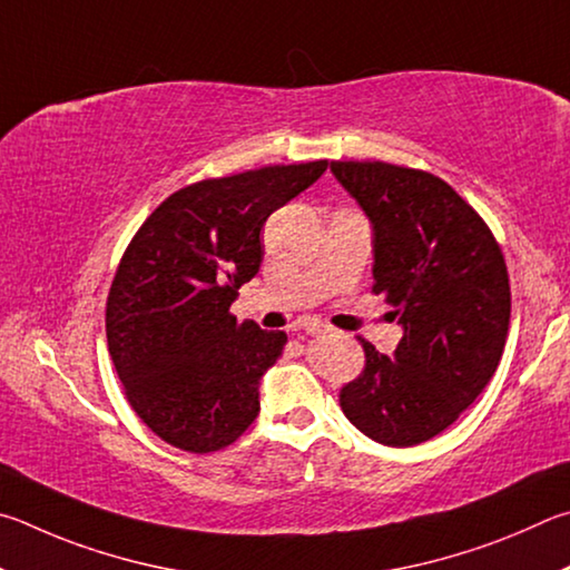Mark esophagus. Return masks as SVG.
Masks as SVG:
<instances>
[{"label": "esophagus", "mask_w": 570, "mask_h": 570, "mask_svg": "<svg viewBox=\"0 0 570 570\" xmlns=\"http://www.w3.org/2000/svg\"><path fill=\"white\" fill-rule=\"evenodd\" d=\"M303 331H305V335H313L315 337V335H325L327 327L321 325V323H305Z\"/></svg>", "instance_id": "obj_1"}]
</instances>
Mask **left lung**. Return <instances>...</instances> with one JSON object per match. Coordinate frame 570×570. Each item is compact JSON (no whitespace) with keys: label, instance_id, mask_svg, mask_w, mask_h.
I'll use <instances>...</instances> for the list:
<instances>
[{"label":"left lung","instance_id":"1","mask_svg":"<svg viewBox=\"0 0 570 570\" xmlns=\"http://www.w3.org/2000/svg\"><path fill=\"white\" fill-rule=\"evenodd\" d=\"M333 175L373 223V293L403 337L393 357L357 337L361 375L341 407L375 443L407 448L455 423L501 363L511 283L491 227L445 179L381 159H335Z\"/></svg>","mask_w":570,"mask_h":570}]
</instances>
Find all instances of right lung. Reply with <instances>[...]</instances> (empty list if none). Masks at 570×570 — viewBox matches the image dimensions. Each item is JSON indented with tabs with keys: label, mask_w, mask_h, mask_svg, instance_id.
I'll return each instance as SVG.
<instances>
[{
	"label": "right lung",
	"mask_w": 570,
	"mask_h": 570,
	"mask_svg": "<svg viewBox=\"0 0 570 570\" xmlns=\"http://www.w3.org/2000/svg\"><path fill=\"white\" fill-rule=\"evenodd\" d=\"M327 159L187 185L129 239L107 295V347L149 431L187 453L235 443L257 417L259 377L287 343L229 313L263 263L259 229Z\"/></svg>",
	"instance_id": "add662e5"
}]
</instances>
